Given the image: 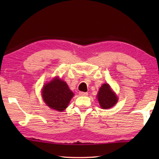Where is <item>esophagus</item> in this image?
I'll return each instance as SVG.
<instances>
[{
    "mask_svg": "<svg viewBox=\"0 0 159 159\" xmlns=\"http://www.w3.org/2000/svg\"><path fill=\"white\" fill-rule=\"evenodd\" d=\"M79 95H80V96H87V95H88V93H87V92H79Z\"/></svg>",
    "mask_w": 159,
    "mask_h": 159,
    "instance_id": "1",
    "label": "esophagus"
}]
</instances>
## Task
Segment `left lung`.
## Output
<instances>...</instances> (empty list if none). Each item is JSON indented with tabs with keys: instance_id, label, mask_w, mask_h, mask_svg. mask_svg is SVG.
I'll return each instance as SVG.
<instances>
[{
	"instance_id": "left-lung-1",
	"label": "left lung",
	"mask_w": 159,
	"mask_h": 159,
	"mask_svg": "<svg viewBox=\"0 0 159 159\" xmlns=\"http://www.w3.org/2000/svg\"><path fill=\"white\" fill-rule=\"evenodd\" d=\"M97 98L100 107L103 109H110L117 102V96H116L110 85L107 83H104L100 87Z\"/></svg>"
}]
</instances>
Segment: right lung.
Wrapping results in <instances>:
<instances>
[{
	"mask_svg": "<svg viewBox=\"0 0 159 159\" xmlns=\"http://www.w3.org/2000/svg\"><path fill=\"white\" fill-rule=\"evenodd\" d=\"M74 95L67 83L58 77L46 83L42 91L43 102L50 109L58 111L66 109Z\"/></svg>",
	"mask_w": 159,
	"mask_h": 159,
	"instance_id": "right-lung-1",
	"label": "right lung"
}]
</instances>
